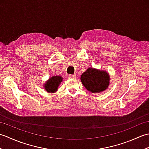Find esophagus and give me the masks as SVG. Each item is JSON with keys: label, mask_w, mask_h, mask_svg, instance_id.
<instances>
[{"label": "esophagus", "mask_w": 149, "mask_h": 149, "mask_svg": "<svg viewBox=\"0 0 149 149\" xmlns=\"http://www.w3.org/2000/svg\"><path fill=\"white\" fill-rule=\"evenodd\" d=\"M68 77L69 79H74L75 77V75H72V74H69L68 75Z\"/></svg>", "instance_id": "esophagus-1"}]
</instances>
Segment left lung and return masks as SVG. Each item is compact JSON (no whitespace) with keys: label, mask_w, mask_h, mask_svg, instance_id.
I'll return each instance as SVG.
<instances>
[{"label":"left lung","mask_w":149,"mask_h":149,"mask_svg":"<svg viewBox=\"0 0 149 149\" xmlns=\"http://www.w3.org/2000/svg\"><path fill=\"white\" fill-rule=\"evenodd\" d=\"M109 79V75L106 72L93 68H88L81 77L83 86L92 93H99L107 89Z\"/></svg>","instance_id":"1"}]
</instances>
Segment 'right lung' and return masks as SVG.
I'll list each match as a JSON object with an SVG mask.
<instances>
[{"label":"right lung","instance_id":"1","mask_svg":"<svg viewBox=\"0 0 149 149\" xmlns=\"http://www.w3.org/2000/svg\"><path fill=\"white\" fill-rule=\"evenodd\" d=\"M63 78L60 76H53L50 78L45 84V88L47 92L54 93L58 90V87L61 83Z\"/></svg>","mask_w":149,"mask_h":149}]
</instances>
